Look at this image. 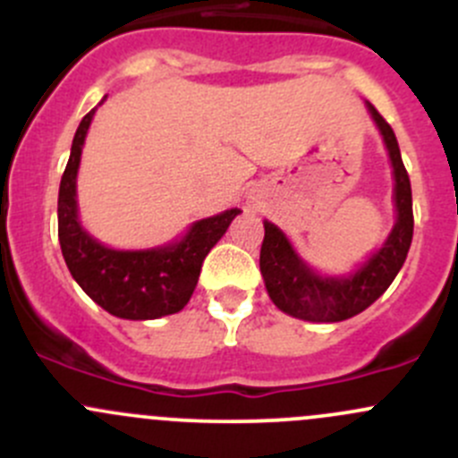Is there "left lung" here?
I'll list each match as a JSON object with an SVG mask.
<instances>
[{
	"mask_svg": "<svg viewBox=\"0 0 458 458\" xmlns=\"http://www.w3.org/2000/svg\"><path fill=\"white\" fill-rule=\"evenodd\" d=\"M368 110L383 135V143L392 161L396 224L387 234L386 243L352 275L321 276L297 255L293 243L275 224L263 221L266 234L259 255V267L272 303L290 317L315 323H336L359 315L390 288L408 257L414 230L412 188H410L408 170L401 159L399 143L390 123L378 114L372 104H368Z\"/></svg>",
	"mask_w": 458,
	"mask_h": 458,
	"instance_id": "1",
	"label": "left lung"
}]
</instances>
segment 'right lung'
Instances as JSON below:
<instances>
[{
  "instance_id": "obj_1",
  "label": "right lung",
  "mask_w": 458,
  "mask_h": 458,
  "mask_svg": "<svg viewBox=\"0 0 458 458\" xmlns=\"http://www.w3.org/2000/svg\"><path fill=\"white\" fill-rule=\"evenodd\" d=\"M95 110L77 128L71 159L59 183L57 224L62 255L72 279L110 315L131 321L174 315L191 301L203 259L242 210L230 208L221 215L195 221L179 242L150 250H114L97 242L77 216V170Z\"/></svg>"
}]
</instances>
